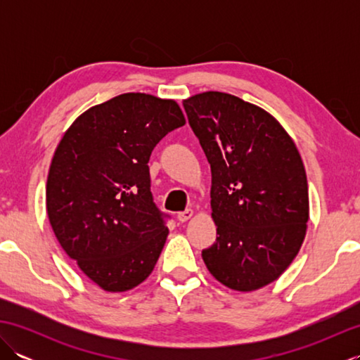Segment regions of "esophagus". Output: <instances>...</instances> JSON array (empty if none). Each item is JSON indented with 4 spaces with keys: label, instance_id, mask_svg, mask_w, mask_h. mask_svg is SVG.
Instances as JSON below:
<instances>
[{
    "label": "esophagus",
    "instance_id": "obj_1",
    "mask_svg": "<svg viewBox=\"0 0 360 360\" xmlns=\"http://www.w3.org/2000/svg\"><path fill=\"white\" fill-rule=\"evenodd\" d=\"M193 215H195L193 210H192V209H187V210H184V212L178 213V219L181 221V223H186V221H188Z\"/></svg>",
    "mask_w": 360,
    "mask_h": 360
}]
</instances>
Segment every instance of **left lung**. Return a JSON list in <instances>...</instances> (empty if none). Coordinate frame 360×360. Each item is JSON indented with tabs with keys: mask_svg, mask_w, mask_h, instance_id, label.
Returning <instances> with one entry per match:
<instances>
[{
	"mask_svg": "<svg viewBox=\"0 0 360 360\" xmlns=\"http://www.w3.org/2000/svg\"><path fill=\"white\" fill-rule=\"evenodd\" d=\"M182 105L212 170L218 236L202 259L224 286L252 292L288 269L307 235L302 156L277 119L240 97L205 91Z\"/></svg>",
	"mask_w": 360,
	"mask_h": 360,
	"instance_id": "1",
	"label": "left lung"
}]
</instances>
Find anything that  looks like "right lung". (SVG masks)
I'll return each instance as SVG.
<instances>
[{
	"mask_svg": "<svg viewBox=\"0 0 360 360\" xmlns=\"http://www.w3.org/2000/svg\"><path fill=\"white\" fill-rule=\"evenodd\" d=\"M184 124L176 101L127 93L82 112L57 145L46 182L49 223L106 292L133 289L155 269L168 227L153 202L148 160Z\"/></svg>",
	"mask_w": 360,
	"mask_h": 360,
	"instance_id": "right-lung-1",
	"label": "right lung"
}]
</instances>
